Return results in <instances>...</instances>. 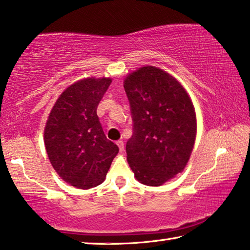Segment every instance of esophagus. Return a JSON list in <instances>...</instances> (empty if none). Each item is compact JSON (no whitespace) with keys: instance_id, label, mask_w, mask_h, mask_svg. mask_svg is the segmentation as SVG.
Listing matches in <instances>:
<instances>
[{"instance_id":"esophagus-1","label":"esophagus","mask_w":250,"mask_h":250,"mask_svg":"<svg viewBox=\"0 0 250 250\" xmlns=\"http://www.w3.org/2000/svg\"><path fill=\"white\" fill-rule=\"evenodd\" d=\"M117 145H118V146H119V150H120V152L124 151V150H125V144H124V141L119 140V141H117Z\"/></svg>"}]
</instances>
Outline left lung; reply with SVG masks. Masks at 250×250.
<instances>
[{"instance_id": "1", "label": "left lung", "mask_w": 250, "mask_h": 250, "mask_svg": "<svg viewBox=\"0 0 250 250\" xmlns=\"http://www.w3.org/2000/svg\"><path fill=\"white\" fill-rule=\"evenodd\" d=\"M133 133L126 160L138 181L161 186L181 172L195 145L197 122L192 102L175 78L142 66L125 80Z\"/></svg>"}]
</instances>
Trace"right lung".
Segmentation results:
<instances>
[{
  "label": "right lung",
  "instance_id": "obj_1",
  "mask_svg": "<svg viewBox=\"0 0 250 250\" xmlns=\"http://www.w3.org/2000/svg\"><path fill=\"white\" fill-rule=\"evenodd\" d=\"M111 79L75 82L53 105L44 129V145L55 171L71 186L89 189L104 181L119 148L106 139L97 108Z\"/></svg>",
  "mask_w": 250,
  "mask_h": 250
}]
</instances>
